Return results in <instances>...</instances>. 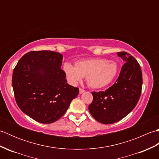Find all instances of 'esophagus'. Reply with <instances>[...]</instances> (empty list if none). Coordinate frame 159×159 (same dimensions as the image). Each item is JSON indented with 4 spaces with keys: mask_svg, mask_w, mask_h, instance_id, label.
<instances>
[{
    "mask_svg": "<svg viewBox=\"0 0 159 159\" xmlns=\"http://www.w3.org/2000/svg\"><path fill=\"white\" fill-rule=\"evenodd\" d=\"M85 92V91L84 90V89H81V88L79 89V93H80V94H82V93H83Z\"/></svg>",
    "mask_w": 159,
    "mask_h": 159,
    "instance_id": "34e87169",
    "label": "esophagus"
}]
</instances>
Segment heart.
<instances>
[{"instance_id":"b5f03b06","label":"heart","mask_w":159,"mask_h":159,"mask_svg":"<svg viewBox=\"0 0 159 159\" xmlns=\"http://www.w3.org/2000/svg\"><path fill=\"white\" fill-rule=\"evenodd\" d=\"M63 72L67 79L72 85L81 81L85 77L87 85L90 88L98 89L106 87L113 81L118 72L116 62L104 58L83 59L76 62L75 67L66 63Z\"/></svg>"}]
</instances>
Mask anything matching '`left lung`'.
Returning <instances> with one entry per match:
<instances>
[{
	"label": "left lung",
	"mask_w": 159,
	"mask_h": 159,
	"mask_svg": "<svg viewBox=\"0 0 159 159\" xmlns=\"http://www.w3.org/2000/svg\"><path fill=\"white\" fill-rule=\"evenodd\" d=\"M117 55L125 63L116 82L105 92H93V101L89 105L93 117L104 124L116 123L129 114L137 105L142 89V73L137 61L126 52Z\"/></svg>",
	"instance_id": "left-lung-1"
}]
</instances>
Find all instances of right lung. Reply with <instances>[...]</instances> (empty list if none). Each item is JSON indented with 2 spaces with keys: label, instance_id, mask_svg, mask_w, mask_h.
I'll return each mask as SVG.
<instances>
[{
  "label": "right lung",
  "instance_id": "right-lung-1",
  "mask_svg": "<svg viewBox=\"0 0 159 159\" xmlns=\"http://www.w3.org/2000/svg\"><path fill=\"white\" fill-rule=\"evenodd\" d=\"M63 55L50 50L25 54L13 72L16 103L23 113L42 124L61 117L79 89L70 85L61 69Z\"/></svg>",
  "mask_w": 159,
  "mask_h": 159
}]
</instances>
